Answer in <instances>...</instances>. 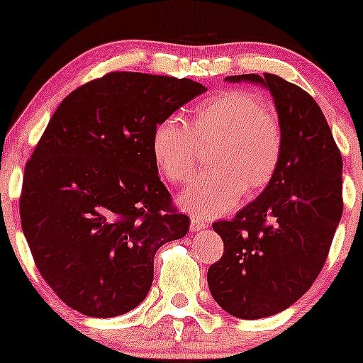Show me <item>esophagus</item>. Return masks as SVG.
I'll return each instance as SVG.
<instances>
[{
    "instance_id": "esophagus-1",
    "label": "esophagus",
    "mask_w": 363,
    "mask_h": 363,
    "mask_svg": "<svg viewBox=\"0 0 363 363\" xmlns=\"http://www.w3.org/2000/svg\"><path fill=\"white\" fill-rule=\"evenodd\" d=\"M207 223L203 221H199V219H191V225H189V230L191 232H202V230L207 228Z\"/></svg>"
}]
</instances>
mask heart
Returning <instances> with one entry per match:
<instances>
[{
  "instance_id": "b5f03b06",
  "label": "heart",
  "mask_w": 363,
  "mask_h": 363,
  "mask_svg": "<svg viewBox=\"0 0 363 363\" xmlns=\"http://www.w3.org/2000/svg\"><path fill=\"white\" fill-rule=\"evenodd\" d=\"M212 145L211 170L177 199L179 207L196 219L219 218L240 202L244 189L256 195L272 182L283 156V131L255 94L228 91L199 105L189 124L168 117L152 133L156 164L175 184L195 174L200 149Z\"/></svg>"
}]
</instances>
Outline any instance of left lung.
Segmentation results:
<instances>
[{
    "label": "left lung",
    "mask_w": 363,
    "mask_h": 363,
    "mask_svg": "<svg viewBox=\"0 0 363 363\" xmlns=\"http://www.w3.org/2000/svg\"><path fill=\"white\" fill-rule=\"evenodd\" d=\"M272 94L283 131L279 170L230 221L212 225L225 244L208 267V290L221 309L242 320L294 306L323 269L342 216V158L311 94L272 73L226 77Z\"/></svg>",
    "instance_id": "1"
}]
</instances>
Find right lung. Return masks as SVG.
<instances>
[{
  "label": "right lung",
  "mask_w": 363,
  "mask_h": 363,
  "mask_svg": "<svg viewBox=\"0 0 363 363\" xmlns=\"http://www.w3.org/2000/svg\"><path fill=\"white\" fill-rule=\"evenodd\" d=\"M203 91L191 79L112 72L50 117L26 164L21 225L42 277L72 309H135L151 290L156 251L188 233L158 177L152 133Z\"/></svg>",
  "instance_id": "obj_1"
}]
</instances>
